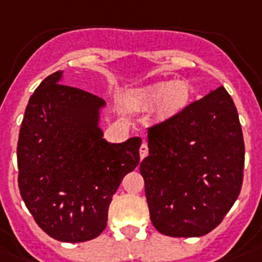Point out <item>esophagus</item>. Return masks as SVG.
Returning <instances> with one entry per match:
<instances>
[{
    "label": "esophagus",
    "mask_w": 262,
    "mask_h": 262,
    "mask_svg": "<svg viewBox=\"0 0 262 262\" xmlns=\"http://www.w3.org/2000/svg\"><path fill=\"white\" fill-rule=\"evenodd\" d=\"M147 155H148V147H147V144H141V147H140V158L144 159Z\"/></svg>",
    "instance_id": "1"
}]
</instances>
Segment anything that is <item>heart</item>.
Here are the masks:
<instances>
[{
    "label": "heart",
    "instance_id": "heart-1",
    "mask_svg": "<svg viewBox=\"0 0 262 262\" xmlns=\"http://www.w3.org/2000/svg\"><path fill=\"white\" fill-rule=\"evenodd\" d=\"M192 88L187 81H161L136 91L130 101L141 110L157 108L162 119L176 117L189 104Z\"/></svg>",
    "mask_w": 262,
    "mask_h": 262
}]
</instances>
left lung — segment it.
I'll list each match as a JSON object with an SVG mask.
<instances>
[{
	"label": "left lung",
	"instance_id": "8db88e82",
	"mask_svg": "<svg viewBox=\"0 0 262 262\" xmlns=\"http://www.w3.org/2000/svg\"><path fill=\"white\" fill-rule=\"evenodd\" d=\"M140 163L154 227L173 237L206 235L239 196L245 143L239 115L224 86L149 127Z\"/></svg>",
	"mask_w": 262,
	"mask_h": 262
}]
</instances>
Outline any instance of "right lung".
I'll use <instances>...</instances> for the list:
<instances>
[{"label": "right lung", "instance_id": "right-lung-1", "mask_svg": "<svg viewBox=\"0 0 262 262\" xmlns=\"http://www.w3.org/2000/svg\"><path fill=\"white\" fill-rule=\"evenodd\" d=\"M63 71L39 83L17 141L19 189L39 228L60 242L95 239L107 227L121 181L140 163V137L108 143L100 129L105 101L61 85Z\"/></svg>", "mask_w": 262, "mask_h": 262}]
</instances>
